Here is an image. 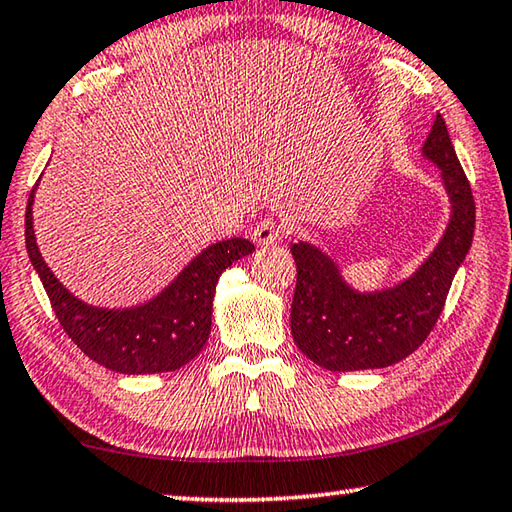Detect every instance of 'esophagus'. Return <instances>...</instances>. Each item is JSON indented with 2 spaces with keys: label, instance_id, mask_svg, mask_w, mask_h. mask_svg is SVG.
Instances as JSON below:
<instances>
[{
  "label": "esophagus",
  "instance_id": "esophagus-1",
  "mask_svg": "<svg viewBox=\"0 0 512 512\" xmlns=\"http://www.w3.org/2000/svg\"><path fill=\"white\" fill-rule=\"evenodd\" d=\"M284 235V225L280 221L273 219H262L253 230V241L259 246H268V244H277Z\"/></svg>",
  "mask_w": 512,
  "mask_h": 512
}]
</instances>
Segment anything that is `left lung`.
<instances>
[{"instance_id":"left-lung-1","label":"left lung","mask_w":512,"mask_h":512,"mask_svg":"<svg viewBox=\"0 0 512 512\" xmlns=\"http://www.w3.org/2000/svg\"><path fill=\"white\" fill-rule=\"evenodd\" d=\"M422 155L443 171L452 214L443 239L411 277L391 289L361 293L343 280L323 250L291 246L298 280L291 334L302 354L332 372L386 368L415 352L443 314L452 280L474 237V196L445 119L436 115Z\"/></svg>"}]
</instances>
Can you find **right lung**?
I'll list each match as a JSON object with an SVG mask.
<instances>
[{
    "label": "right lung",
    "mask_w": 512,
    "mask_h": 512,
    "mask_svg": "<svg viewBox=\"0 0 512 512\" xmlns=\"http://www.w3.org/2000/svg\"><path fill=\"white\" fill-rule=\"evenodd\" d=\"M33 196L36 187L31 189L24 216L27 253L58 323L76 348L92 361L124 375L178 370L203 350L212 329L216 282L232 262L253 253L255 246L248 239L235 237L207 246L167 289L144 305L128 309L92 307L72 296L42 259L33 232Z\"/></svg>",
    "instance_id": "right-lung-1"
}]
</instances>
